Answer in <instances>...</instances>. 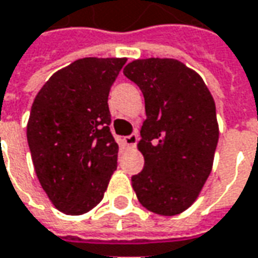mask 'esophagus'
Masks as SVG:
<instances>
[{
  "label": "esophagus",
  "mask_w": 258,
  "mask_h": 258,
  "mask_svg": "<svg viewBox=\"0 0 258 258\" xmlns=\"http://www.w3.org/2000/svg\"><path fill=\"white\" fill-rule=\"evenodd\" d=\"M124 142L127 147H135L137 142H138V135L137 134H131L128 137H124Z\"/></svg>",
  "instance_id": "obj_1"
}]
</instances>
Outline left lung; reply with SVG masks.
<instances>
[{
    "label": "left lung",
    "instance_id": "obj_1",
    "mask_svg": "<svg viewBox=\"0 0 258 258\" xmlns=\"http://www.w3.org/2000/svg\"><path fill=\"white\" fill-rule=\"evenodd\" d=\"M124 75L140 86L147 118L131 177L138 201L163 217L191 207L210 176L219 138L215 102L203 78L174 58L135 60Z\"/></svg>",
    "mask_w": 258,
    "mask_h": 258
}]
</instances>
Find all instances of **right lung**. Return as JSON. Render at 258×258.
I'll return each instance as SVG.
<instances>
[{
  "mask_svg": "<svg viewBox=\"0 0 258 258\" xmlns=\"http://www.w3.org/2000/svg\"><path fill=\"white\" fill-rule=\"evenodd\" d=\"M127 58L86 57L53 74L36 95L26 135L51 204L82 215L103 200L117 169L109 92Z\"/></svg>",
  "mask_w": 258,
  "mask_h": 258,
  "instance_id": "obj_1",
  "label": "right lung"
}]
</instances>
